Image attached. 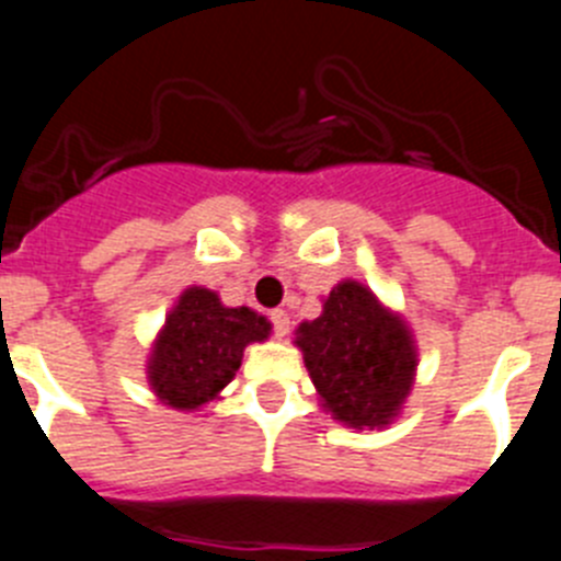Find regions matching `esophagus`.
<instances>
[{"instance_id": "1", "label": "esophagus", "mask_w": 561, "mask_h": 561, "mask_svg": "<svg viewBox=\"0 0 561 561\" xmlns=\"http://www.w3.org/2000/svg\"><path fill=\"white\" fill-rule=\"evenodd\" d=\"M270 320H272V334H275V336H286V334H289V314H286L284 309L272 311Z\"/></svg>"}]
</instances>
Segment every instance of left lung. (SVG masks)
Returning <instances> with one entry per match:
<instances>
[{
    "label": "left lung",
    "mask_w": 561,
    "mask_h": 561,
    "mask_svg": "<svg viewBox=\"0 0 561 561\" xmlns=\"http://www.w3.org/2000/svg\"><path fill=\"white\" fill-rule=\"evenodd\" d=\"M297 348L323 408L354 430L388 427L410 396L415 345L404 320L356 280L325 297L323 314L300 323Z\"/></svg>",
    "instance_id": "left-lung-1"
}]
</instances>
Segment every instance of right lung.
Listing matches in <instances>:
<instances>
[{
  "label": "right lung",
  "mask_w": 561,
  "mask_h": 561,
  "mask_svg": "<svg viewBox=\"0 0 561 561\" xmlns=\"http://www.w3.org/2000/svg\"><path fill=\"white\" fill-rule=\"evenodd\" d=\"M272 325L257 311L227 309L219 295L191 286L180 295L148 356V385L162 404L196 410L227 388L250 342H264Z\"/></svg>",
  "instance_id": "add662e5"
}]
</instances>
